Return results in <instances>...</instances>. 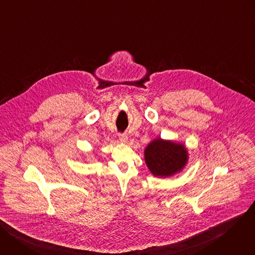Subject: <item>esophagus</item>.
Here are the masks:
<instances>
[{
  "mask_svg": "<svg viewBox=\"0 0 255 255\" xmlns=\"http://www.w3.org/2000/svg\"><path fill=\"white\" fill-rule=\"evenodd\" d=\"M119 140L122 142V143H126L127 140H128V136L126 133H120L119 134Z\"/></svg>",
  "mask_w": 255,
  "mask_h": 255,
  "instance_id": "34e87169",
  "label": "esophagus"
}]
</instances>
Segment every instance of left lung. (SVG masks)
Segmentation results:
<instances>
[{
	"label": "left lung",
	"mask_w": 255,
	"mask_h": 255,
	"mask_svg": "<svg viewBox=\"0 0 255 255\" xmlns=\"http://www.w3.org/2000/svg\"><path fill=\"white\" fill-rule=\"evenodd\" d=\"M145 162L156 176H170L184 168L188 152L183 144L157 138L150 142L144 151Z\"/></svg>",
	"instance_id": "8db88e82"
}]
</instances>
